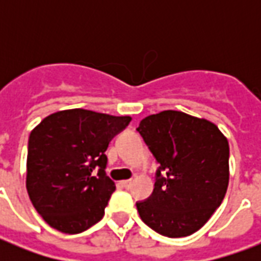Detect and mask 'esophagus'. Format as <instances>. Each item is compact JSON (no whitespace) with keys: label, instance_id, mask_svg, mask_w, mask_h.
Segmentation results:
<instances>
[{"label":"esophagus","instance_id":"obj_1","mask_svg":"<svg viewBox=\"0 0 261 261\" xmlns=\"http://www.w3.org/2000/svg\"><path fill=\"white\" fill-rule=\"evenodd\" d=\"M121 185H123L125 189H128V187L133 185V180H131V179H128V180H123V181H121Z\"/></svg>","mask_w":261,"mask_h":261}]
</instances>
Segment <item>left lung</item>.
<instances>
[{
    "mask_svg": "<svg viewBox=\"0 0 261 261\" xmlns=\"http://www.w3.org/2000/svg\"><path fill=\"white\" fill-rule=\"evenodd\" d=\"M137 131L161 164L152 196L137 202L140 217L168 238L192 235L205 225L226 194V137L213 121L177 110L147 116Z\"/></svg>",
    "mask_w": 261,
    "mask_h": 261,
    "instance_id": "8db88e82",
    "label": "left lung"
}]
</instances>
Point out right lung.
<instances>
[{
    "mask_svg": "<svg viewBox=\"0 0 261 261\" xmlns=\"http://www.w3.org/2000/svg\"><path fill=\"white\" fill-rule=\"evenodd\" d=\"M130 116L85 109L50 114L32 130L26 159V190L33 207L51 228L80 233L96 224L116 185L105 168V155ZM101 168L96 176L93 169Z\"/></svg>",
    "mask_w": 261,
    "mask_h": 261,
    "instance_id": "right-lung-1",
    "label": "right lung"
}]
</instances>
